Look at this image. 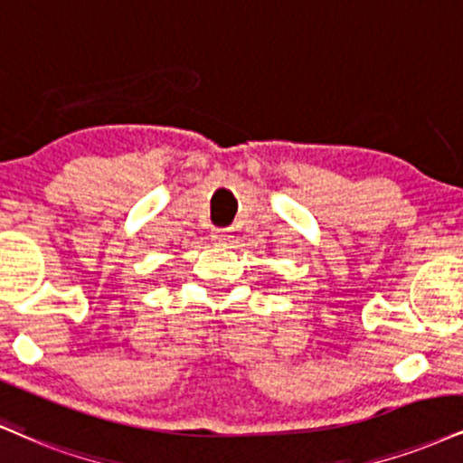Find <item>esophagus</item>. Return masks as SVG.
Instances as JSON below:
<instances>
[{"mask_svg": "<svg viewBox=\"0 0 463 463\" xmlns=\"http://www.w3.org/2000/svg\"><path fill=\"white\" fill-rule=\"evenodd\" d=\"M211 241H213L215 246H228V243L232 241V235L226 231H213L211 232Z\"/></svg>", "mask_w": 463, "mask_h": 463, "instance_id": "esophagus-1", "label": "esophagus"}]
</instances>
